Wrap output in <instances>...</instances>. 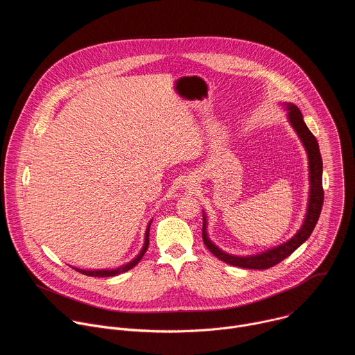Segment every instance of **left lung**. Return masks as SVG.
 Returning a JSON list of instances; mask_svg holds the SVG:
<instances>
[{
	"instance_id": "obj_1",
	"label": "left lung",
	"mask_w": 355,
	"mask_h": 355,
	"mask_svg": "<svg viewBox=\"0 0 355 355\" xmlns=\"http://www.w3.org/2000/svg\"><path fill=\"white\" fill-rule=\"evenodd\" d=\"M288 112V119L297 133L299 139L302 140L303 146H305L308 151V157H309V180H311V195H309V204H308V212L305 222H303L302 227L297 230V233L288 240L286 243L277 245L271 250H267L261 254L256 256H248V257H236L230 256L227 252L219 250L209 239L207 234V219L204 216V229H202V239H204V244L207 248L212 252L215 257H218L220 261H225L226 264L234 266V267H241V268H248V270H267L270 267H274L275 264L281 263L284 259L289 257L292 252L302 244L305 243L309 236L312 234L320 212L323 207V199H324V192H323V184H322V174H323V162L320 156V150L316 137L313 133L308 129L305 121H303V116L300 111L297 110L296 105L293 104H285Z\"/></svg>"
}]
</instances>
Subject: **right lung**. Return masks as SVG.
<instances>
[{"label":"right lung","instance_id":"right-lung-1","mask_svg":"<svg viewBox=\"0 0 355 355\" xmlns=\"http://www.w3.org/2000/svg\"><path fill=\"white\" fill-rule=\"evenodd\" d=\"M151 223V222H150ZM150 223H148V226H147V229H146V236H144V245H143V248H141V251H140V254L135 259V260H132L130 263H128V264H125V266H122V267H118V268H115V270H94V271H87V270H80V268H74L76 271H78V272H81V274H84V275H88V277H114V275H118V274H122V272H126V271H129L130 268H133L140 260H141V257L144 256V252L147 251V248H148V230H150Z\"/></svg>","mask_w":355,"mask_h":355}]
</instances>
